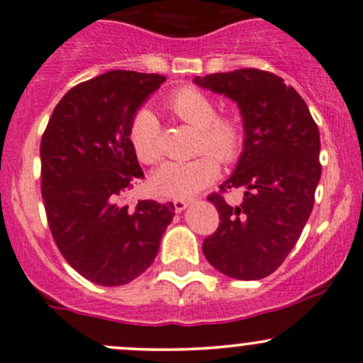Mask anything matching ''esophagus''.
I'll return each mask as SVG.
<instances>
[{
  "label": "esophagus",
  "instance_id": "esophagus-1",
  "mask_svg": "<svg viewBox=\"0 0 363 363\" xmlns=\"http://www.w3.org/2000/svg\"><path fill=\"white\" fill-rule=\"evenodd\" d=\"M189 205L188 200H174V207H175V212H182L186 211Z\"/></svg>",
  "mask_w": 363,
  "mask_h": 363
}]
</instances>
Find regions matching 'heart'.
<instances>
[{"label":"heart","instance_id":"b5f03b06","mask_svg":"<svg viewBox=\"0 0 363 363\" xmlns=\"http://www.w3.org/2000/svg\"><path fill=\"white\" fill-rule=\"evenodd\" d=\"M169 109L198 130L194 151L211 150L224 163L238 156L243 144L242 125L236 118L217 114L216 102L207 94L189 86L175 90L169 99ZM128 140L140 162L146 165L160 162L163 155L162 127L151 109L143 108L133 114L128 125ZM211 155L203 153L189 162L163 163L152 174V189L167 198H191L219 175V163Z\"/></svg>","mask_w":363,"mask_h":363}]
</instances>
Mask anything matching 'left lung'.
Here are the masks:
<instances>
[{"instance_id": "obj_1", "label": "left lung", "mask_w": 363, "mask_h": 363, "mask_svg": "<svg viewBox=\"0 0 363 363\" xmlns=\"http://www.w3.org/2000/svg\"><path fill=\"white\" fill-rule=\"evenodd\" d=\"M194 83L235 101L245 132L236 169L219 186L243 189L244 201L231 208L220 193L208 196L220 223L203 254L226 277L261 280L291 254L313 211L322 175L318 127L303 97L273 72L236 69Z\"/></svg>"}]
</instances>
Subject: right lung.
Segmentation results:
<instances>
[{"mask_svg": "<svg viewBox=\"0 0 363 363\" xmlns=\"http://www.w3.org/2000/svg\"><path fill=\"white\" fill-rule=\"evenodd\" d=\"M163 82L116 69L79 83L60 99L41 137V196L53 240L97 285H125L146 272L175 216L172 203H121L144 179L128 125Z\"/></svg>", "mask_w": 363, "mask_h": 363, "instance_id": "right-lung-1", "label": "right lung"}]
</instances>
